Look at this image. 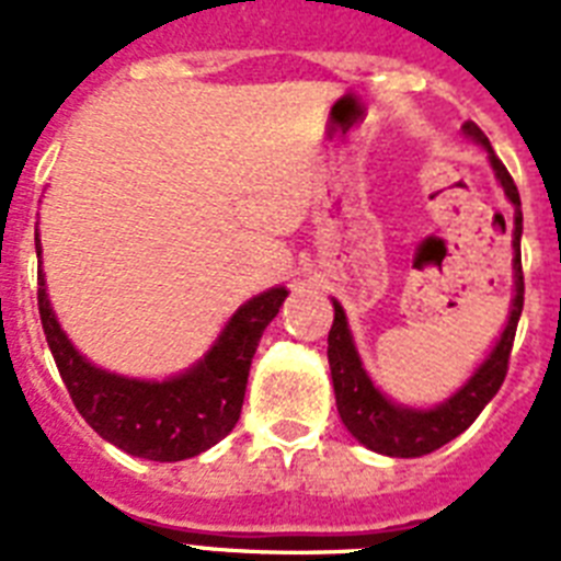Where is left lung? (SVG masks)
I'll return each mask as SVG.
<instances>
[{
  "label": "left lung",
  "mask_w": 561,
  "mask_h": 561,
  "mask_svg": "<svg viewBox=\"0 0 561 561\" xmlns=\"http://www.w3.org/2000/svg\"><path fill=\"white\" fill-rule=\"evenodd\" d=\"M462 134L474 139V142L489 153V165L495 171L497 183L504 188L506 201L513 203L515 209V229H513V302H510V317L501 337L495 346L489 350L469 381L462 383L460 390L451 392L448 399L434 404V408H408L383 396L369 373L364 369V360L358 355L355 337H352L350 320L346 311L337 299L334 306V323L329 332V367H332L334 399H337V413H341L343 425L360 445H367L369 451L383 454V457H422L445 443H451L454 436H460L466 427L480 416V410L486 408L489 401L495 399L501 383L506 378V364H510V352H513L515 329H518V317L524 308V273H522V197L515 188L510 171L504 162L497 160L486 134L480 130L474 122L462 125Z\"/></svg>",
  "instance_id": "8db88e82"
}]
</instances>
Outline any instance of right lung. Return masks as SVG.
<instances>
[{
    "mask_svg": "<svg viewBox=\"0 0 561 561\" xmlns=\"http://www.w3.org/2000/svg\"><path fill=\"white\" fill-rule=\"evenodd\" d=\"M39 259V232H34ZM37 267V306L57 373L87 425L130 457L178 462L197 457L236 427L255 346L288 297L285 285L247 299L197 364L171 378H130L95 367L57 323Z\"/></svg>",
    "mask_w": 561,
    "mask_h": 561,
    "instance_id": "1",
    "label": "right lung"
}]
</instances>
